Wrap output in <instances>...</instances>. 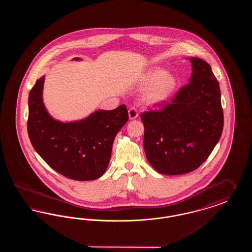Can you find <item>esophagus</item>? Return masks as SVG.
Instances as JSON below:
<instances>
[{
	"label": "esophagus",
	"mask_w": 252,
	"mask_h": 252,
	"mask_svg": "<svg viewBox=\"0 0 252 252\" xmlns=\"http://www.w3.org/2000/svg\"><path fill=\"white\" fill-rule=\"evenodd\" d=\"M128 115H129V119H135V118L138 117L139 112H138V110L135 108H129V110H128Z\"/></svg>",
	"instance_id": "obj_1"
}]
</instances>
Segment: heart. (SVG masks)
<instances>
[{
  "mask_svg": "<svg viewBox=\"0 0 252 252\" xmlns=\"http://www.w3.org/2000/svg\"><path fill=\"white\" fill-rule=\"evenodd\" d=\"M143 86H149L144 94V99L148 104H158L165 101L175 92L176 78L167 74L161 68H154L146 72L142 78Z\"/></svg>",
  "mask_w": 252,
  "mask_h": 252,
  "instance_id": "1",
  "label": "heart"
}]
</instances>
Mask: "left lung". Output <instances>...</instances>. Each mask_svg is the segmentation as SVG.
Masks as SVG:
<instances>
[{
  "instance_id": "1",
  "label": "left lung",
  "mask_w": 252,
  "mask_h": 252,
  "mask_svg": "<svg viewBox=\"0 0 252 252\" xmlns=\"http://www.w3.org/2000/svg\"><path fill=\"white\" fill-rule=\"evenodd\" d=\"M190 82L170 100L141 114L146 158L162 175L199 167L220 140L224 126L221 94L211 66L190 58Z\"/></svg>"
}]
</instances>
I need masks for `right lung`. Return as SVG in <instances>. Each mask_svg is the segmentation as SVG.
<instances>
[{
    "instance_id": "add662e5",
    "label": "right lung",
    "mask_w": 252,
    "mask_h": 252,
    "mask_svg": "<svg viewBox=\"0 0 252 252\" xmlns=\"http://www.w3.org/2000/svg\"><path fill=\"white\" fill-rule=\"evenodd\" d=\"M43 83L44 76L36 80L28 98L27 131L33 147L50 167L68 179H99L108 168L116 134L128 120L126 106L97 110L84 120L61 123L45 109Z\"/></svg>"
}]
</instances>
